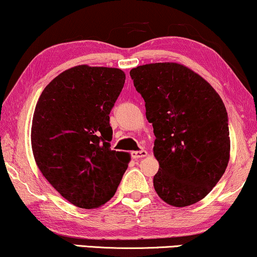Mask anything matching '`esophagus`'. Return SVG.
I'll use <instances>...</instances> for the list:
<instances>
[{
	"label": "esophagus",
	"mask_w": 257,
	"mask_h": 257,
	"mask_svg": "<svg viewBox=\"0 0 257 257\" xmlns=\"http://www.w3.org/2000/svg\"><path fill=\"white\" fill-rule=\"evenodd\" d=\"M147 156V152L145 150H140V151H132L131 152V157L133 159H140V158H144Z\"/></svg>",
	"instance_id": "34e87169"
}]
</instances>
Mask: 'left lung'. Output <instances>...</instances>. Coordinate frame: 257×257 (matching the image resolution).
<instances>
[{
	"mask_svg": "<svg viewBox=\"0 0 257 257\" xmlns=\"http://www.w3.org/2000/svg\"><path fill=\"white\" fill-rule=\"evenodd\" d=\"M145 100L146 118L156 136L158 195L186 207L212 191L229 161L228 114L215 90L201 76L178 63H154L130 71Z\"/></svg>",
	"mask_w": 257,
	"mask_h": 257,
	"instance_id": "1",
	"label": "left lung"
}]
</instances>
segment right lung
<instances>
[{
    "label": "right lung",
    "instance_id": "obj_1",
    "mask_svg": "<svg viewBox=\"0 0 257 257\" xmlns=\"http://www.w3.org/2000/svg\"><path fill=\"white\" fill-rule=\"evenodd\" d=\"M120 69L78 65L48 84L35 107L31 146L42 174L63 198L92 209L114 195L130 154L110 149V112Z\"/></svg>",
    "mask_w": 257,
    "mask_h": 257
}]
</instances>
